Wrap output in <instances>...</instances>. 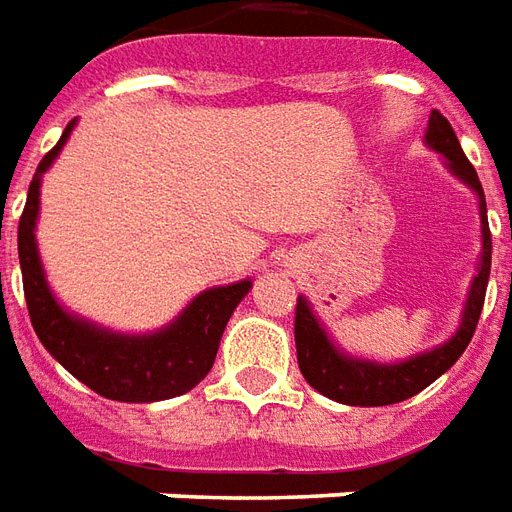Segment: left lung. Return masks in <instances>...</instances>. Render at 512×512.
<instances>
[{"label":"left lung","mask_w":512,"mask_h":512,"mask_svg":"<svg viewBox=\"0 0 512 512\" xmlns=\"http://www.w3.org/2000/svg\"><path fill=\"white\" fill-rule=\"evenodd\" d=\"M427 143L444 154L449 162V170L469 184L471 190L480 195V220H482V262L480 273L474 275L471 284L469 303L463 311L460 331L430 353L408 358L402 364H372V361H358L342 355L333 342L325 336L317 317L303 297H297L295 306V344H297V364L308 386L331 397L344 405H361V408H375V405H394L427 389L433 380H438L449 366L458 361L463 350L469 347L471 336L477 331V320L485 303V289H488V275H491V228H488V215H485V192L477 179V170L471 165L458 137L452 132V123L433 110L430 126H427Z\"/></svg>","instance_id":"obj_1"}]
</instances>
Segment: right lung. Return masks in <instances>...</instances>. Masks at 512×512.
Here are the masks:
<instances>
[{"instance_id":"right-lung-1","label":"right lung","mask_w":512,"mask_h":512,"mask_svg":"<svg viewBox=\"0 0 512 512\" xmlns=\"http://www.w3.org/2000/svg\"><path fill=\"white\" fill-rule=\"evenodd\" d=\"M74 129L65 126L57 146L41 159L27 190V204L18 220V262L32 328L60 364L101 397L118 402H157L195 389L215 364L220 336L250 281L217 286L198 295L179 320L154 336H121L65 314L46 286L35 248V217L43 170L52 165Z\"/></svg>"}]
</instances>
